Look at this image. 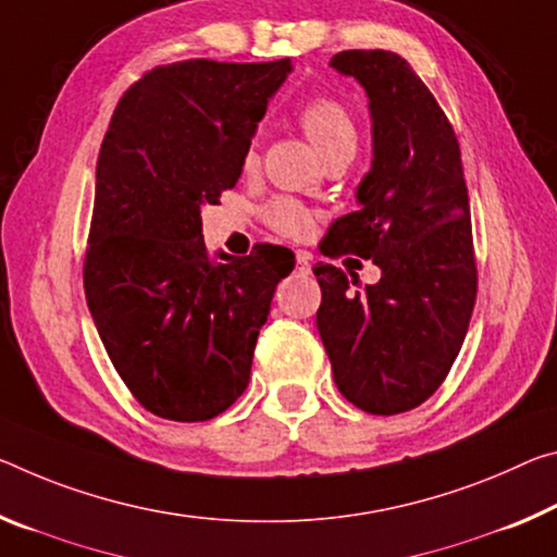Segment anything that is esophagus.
<instances>
[{
    "mask_svg": "<svg viewBox=\"0 0 557 557\" xmlns=\"http://www.w3.org/2000/svg\"><path fill=\"white\" fill-rule=\"evenodd\" d=\"M310 252H297V270L302 272V275H307V272L312 270V264H310Z\"/></svg>",
    "mask_w": 557,
    "mask_h": 557,
    "instance_id": "1",
    "label": "esophagus"
}]
</instances>
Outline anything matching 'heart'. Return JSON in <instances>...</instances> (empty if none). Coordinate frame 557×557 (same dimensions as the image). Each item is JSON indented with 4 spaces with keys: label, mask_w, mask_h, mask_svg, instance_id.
<instances>
[{
    "label": "heart",
    "mask_w": 557,
    "mask_h": 557,
    "mask_svg": "<svg viewBox=\"0 0 557 557\" xmlns=\"http://www.w3.org/2000/svg\"><path fill=\"white\" fill-rule=\"evenodd\" d=\"M299 126H302L305 136L310 138L314 151L322 158L334 151H357V126L355 119L349 116V111L344 109L339 101L334 99H312L310 103L299 111ZM245 163H255V148L245 153ZM264 220L270 227H275L277 233L287 237H307L314 225L312 210L299 206L297 200L289 198H275L264 208Z\"/></svg>",
    "instance_id": "heart-1"
}]
</instances>
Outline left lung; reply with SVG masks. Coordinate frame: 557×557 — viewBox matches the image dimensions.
<instances>
[{"mask_svg": "<svg viewBox=\"0 0 557 557\" xmlns=\"http://www.w3.org/2000/svg\"><path fill=\"white\" fill-rule=\"evenodd\" d=\"M372 113V168L357 185L359 210L334 220L326 258L351 252L382 270L376 285L317 262V310L334 384L361 411H409L444 382L475 305L469 188L458 140L409 61L384 49L339 51Z\"/></svg>", "mask_w": 557, "mask_h": 557, "instance_id": "left-lung-1", "label": "left lung"}]
</instances>
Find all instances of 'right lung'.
Segmentation results:
<instances>
[{"label": "right lung", "instance_id": "1", "mask_svg": "<svg viewBox=\"0 0 557 557\" xmlns=\"http://www.w3.org/2000/svg\"><path fill=\"white\" fill-rule=\"evenodd\" d=\"M289 59L156 66L123 94L96 163L84 260L94 324L123 384L148 411L208 421L250 382L252 351L293 250L247 258L202 240V206L240 178Z\"/></svg>", "mask_w": 557, "mask_h": 557}]
</instances>
